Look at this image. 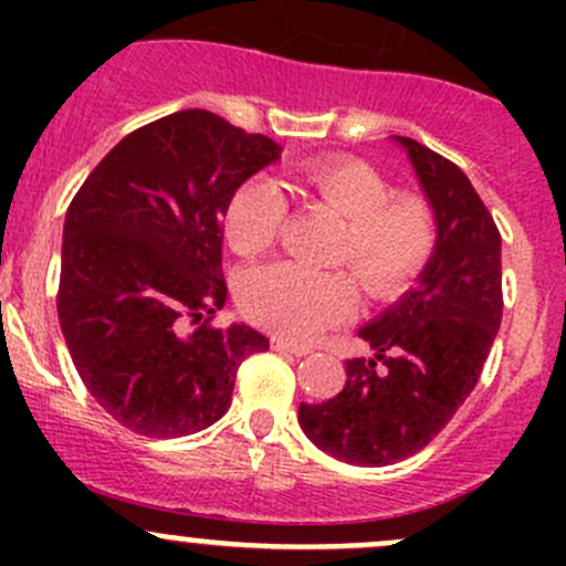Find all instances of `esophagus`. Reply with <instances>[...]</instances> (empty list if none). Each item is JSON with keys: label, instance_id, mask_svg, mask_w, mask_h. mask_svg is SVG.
Returning <instances> with one entry per match:
<instances>
[{"label": "esophagus", "instance_id": "esophagus-1", "mask_svg": "<svg viewBox=\"0 0 566 566\" xmlns=\"http://www.w3.org/2000/svg\"><path fill=\"white\" fill-rule=\"evenodd\" d=\"M271 347H273V350L290 353V356H298V358L310 356V353H312L306 345H295V342H287V339H271Z\"/></svg>", "mask_w": 566, "mask_h": 566}]
</instances>
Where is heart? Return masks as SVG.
<instances>
[{
    "label": "heart",
    "mask_w": 566,
    "mask_h": 566,
    "mask_svg": "<svg viewBox=\"0 0 566 566\" xmlns=\"http://www.w3.org/2000/svg\"><path fill=\"white\" fill-rule=\"evenodd\" d=\"M298 180L310 197L345 219L334 262L350 265L373 298H391L408 287L438 247V216L419 191H394L373 164L350 156H325L301 164ZM287 219L282 188L251 177L232 193L224 232L241 256L262 254L279 241ZM241 306L256 325L287 339H312L356 312L350 273H315L293 262H273L249 273Z\"/></svg>",
    "instance_id": "obj_1"
}]
</instances>
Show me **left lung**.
<instances>
[{"label":"left lung","instance_id":"8db88e82","mask_svg":"<svg viewBox=\"0 0 566 566\" xmlns=\"http://www.w3.org/2000/svg\"><path fill=\"white\" fill-rule=\"evenodd\" d=\"M397 139L436 208V254L419 287L358 331L375 358H350L345 389L298 408L315 447L369 468L421 452L452 421L482 375L504 312L501 232L476 188L449 158Z\"/></svg>","mask_w":566,"mask_h":566}]
</instances>
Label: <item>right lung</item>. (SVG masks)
<instances>
[{"label":"right lung","mask_w":566,"mask_h":566,"mask_svg":"<svg viewBox=\"0 0 566 566\" xmlns=\"http://www.w3.org/2000/svg\"><path fill=\"white\" fill-rule=\"evenodd\" d=\"M282 147L205 108L130 130L73 197L56 315L101 408L147 438H180L227 413L249 325H213L227 301L221 216Z\"/></svg>","instance_id":"add662e5"}]
</instances>
